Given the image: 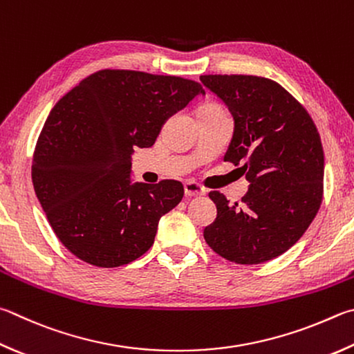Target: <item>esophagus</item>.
Returning <instances> with one entry per match:
<instances>
[{
    "label": "esophagus",
    "instance_id": "esophagus-1",
    "mask_svg": "<svg viewBox=\"0 0 354 354\" xmlns=\"http://www.w3.org/2000/svg\"><path fill=\"white\" fill-rule=\"evenodd\" d=\"M184 192L187 196H203L205 195V189L201 184H198L195 181H187L184 184Z\"/></svg>",
    "mask_w": 354,
    "mask_h": 354
}]
</instances>
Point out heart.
<instances>
[{
    "instance_id": "obj_1",
    "label": "heart",
    "mask_w": 354,
    "mask_h": 354,
    "mask_svg": "<svg viewBox=\"0 0 354 354\" xmlns=\"http://www.w3.org/2000/svg\"><path fill=\"white\" fill-rule=\"evenodd\" d=\"M201 110H210V111H218V110H221V108H220V106H218V105H214V104H209V105H204V106L201 108ZM201 110H199V111H201Z\"/></svg>"
}]
</instances>
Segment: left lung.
Wrapping results in <instances>:
<instances>
[{"label": "left lung", "instance_id": "1", "mask_svg": "<svg viewBox=\"0 0 354 354\" xmlns=\"http://www.w3.org/2000/svg\"><path fill=\"white\" fill-rule=\"evenodd\" d=\"M234 118L224 155L250 183L241 204L220 192L209 196L215 221L204 240L239 265H260L294 246L324 196V149L311 115L277 82L257 75H201Z\"/></svg>", "mask_w": 354, "mask_h": 354}]
</instances>
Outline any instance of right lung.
Wrapping results in <instances>:
<instances>
[{
    "instance_id": "right-lung-1",
    "label": "right lung",
    "mask_w": 354,
    "mask_h": 354,
    "mask_svg": "<svg viewBox=\"0 0 354 354\" xmlns=\"http://www.w3.org/2000/svg\"><path fill=\"white\" fill-rule=\"evenodd\" d=\"M204 94L183 77L102 69L57 102L37 140L32 183L71 254L118 268L153 246L160 216L181 203L184 187L175 179L131 183V155Z\"/></svg>"
}]
</instances>
